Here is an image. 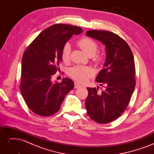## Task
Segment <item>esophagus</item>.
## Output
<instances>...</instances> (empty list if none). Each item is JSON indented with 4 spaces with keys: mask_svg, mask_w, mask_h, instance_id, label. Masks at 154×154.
<instances>
[{
    "mask_svg": "<svg viewBox=\"0 0 154 154\" xmlns=\"http://www.w3.org/2000/svg\"><path fill=\"white\" fill-rule=\"evenodd\" d=\"M80 87H82V85L80 84V83H78L77 82L74 83V88H80Z\"/></svg>",
    "mask_w": 154,
    "mask_h": 154,
    "instance_id": "1",
    "label": "esophagus"
}]
</instances>
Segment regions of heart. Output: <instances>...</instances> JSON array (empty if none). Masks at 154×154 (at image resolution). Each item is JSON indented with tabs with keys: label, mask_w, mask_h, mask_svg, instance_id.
<instances>
[{
	"label": "heart",
	"mask_w": 154,
	"mask_h": 154,
	"mask_svg": "<svg viewBox=\"0 0 154 154\" xmlns=\"http://www.w3.org/2000/svg\"><path fill=\"white\" fill-rule=\"evenodd\" d=\"M76 44L83 52L89 57L94 56L98 49V45L96 42L88 37H83L78 40ZM70 53H71V48L69 44H66L64 45L62 52V58L64 62H67L69 60ZM94 60L96 62H100L101 61V57L96 56ZM69 74V76L74 80L83 83L92 76L93 71L88 67L76 66L70 70Z\"/></svg>",
	"instance_id": "obj_1"
}]
</instances>
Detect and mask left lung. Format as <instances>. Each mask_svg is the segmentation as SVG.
<instances>
[{
  "instance_id": "1",
  "label": "left lung",
  "mask_w": 154,
  "mask_h": 154,
  "mask_svg": "<svg viewBox=\"0 0 154 154\" xmlns=\"http://www.w3.org/2000/svg\"><path fill=\"white\" fill-rule=\"evenodd\" d=\"M86 35L105 45L104 68L96 81L105 87L87 88L85 107L94 122L105 124L117 119L127 109L136 86V68L129 45L117 34L109 31L89 30Z\"/></svg>"
}]
</instances>
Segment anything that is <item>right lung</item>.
Here are the masks:
<instances>
[{
  "label": "right lung",
  "mask_w": 154,
  "mask_h": 154,
  "mask_svg": "<svg viewBox=\"0 0 154 154\" xmlns=\"http://www.w3.org/2000/svg\"><path fill=\"white\" fill-rule=\"evenodd\" d=\"M82 29L76 26L57 24L40 32L26 49L22 60L21 94L29 109L42 116L60 110L67 93L74 88L68 78L53 83L51 79L59 71L65 44Z\"/></svg>",
  "instance_id": "obj_1"
}]
</instances>
